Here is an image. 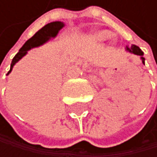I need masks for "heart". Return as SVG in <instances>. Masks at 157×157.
<instances>
[{
    "mask_svg": "<svg viewBox=\"0 0 157 157\" xmlns=\"http://www.w3.org/2000/svg\"><path fill=\"white\" fill-rule=\"evenodd\" d=\"M112 36L108 30H94L89 34V39L93 42H104Z\"/></svg>",
    "mask_w": 157,
    "mask_h": 157,
    "instance_id": "1",
    "label": "heart"
}]
</instances>
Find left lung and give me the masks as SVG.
I'll use <instances>...</instances> for the list:
<instances>
[{
    "mask_svg": "<svg viewBox=\"0 0 157 157\" xmlns=\"http://www.w3.org/2000/svg\"><path fill=\"white\" fill-rule=\"evenodd\" d=\"M126 51H128L130 53H133V54L135 55H138L140 57V60H142L143 62V64H144V52L140 49V48L138 46H136V45H132L131 47H128V46H126Z\"/></svg>",
    "mask_w": 157,
    "mask_h": 157,
    "instance_id": "8db88e82",
    "label": "left lung"
}]
</instances>
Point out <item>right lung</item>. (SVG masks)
Listing matches in <instances>:
<instances>
[{
  "label": "right lung",
  "mask_w": 157,
  "mask_h": 157,
  "mask_svg": "<svg viewBox=\"0 0 157 157\" xmlns=\"http://www.w3.org/2000/svg\"><path fill=\"white\" fill-rule=\"evenodd\" d=\"M64 26H65L64 22L53 21V22L46 24L45 26H43L41 29H39V30L34 34L30 39H28V40L24 43V45L20 48L17 54L13 57V59L11 61V64H10V70L9 71L8 75L13 71V66L17 64L20 59H22L23 57L27 54V52L29 50L32 49V48L39 47L43 44H45L46 42H48L53 38H55L57 35H58L59 31Z\"/></svg>",
  "instance_id": "1"
}]
</instances>
